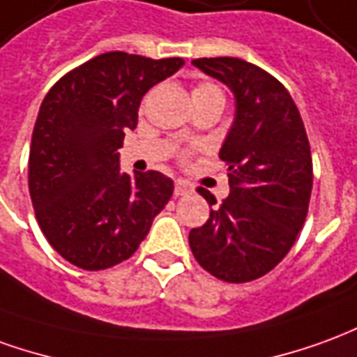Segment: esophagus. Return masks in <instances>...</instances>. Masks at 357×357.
Listing matches in <instances>:
<instances>
[{
    "label": "esophagus",
    "instance_id": "34e87169",
    "mask_svg": "<svg viewBox=\"0 0 357 357\" xmlns=\"http://www.w3.org/2000/svg\"><path fill=\"white\" fill-rule=\"evenodd\" d=\"M193 189L187 185L185 181H181V179H178L176 181V187H174V193H176V197H181V195H189Z\"/></svg>",
    "mask_w": 357,
    "mask_h": 357
}]
</instances>
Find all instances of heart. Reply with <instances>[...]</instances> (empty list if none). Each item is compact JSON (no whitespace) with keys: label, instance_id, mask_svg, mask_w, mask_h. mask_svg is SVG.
<instances>
[{"label":"heart","instance_id":"1","mask_svg":"<svg viewBox=\"0 0 357 357\" xmlns=\"http://www.w3.org/2000/svg\"><path fill=\"white\" fill-rule=\"evenodd\" d=\"M211 94H222V91L216 86V84L203 83V84H197L195 89H193V92H191L193 100H199V98H204V96H211Z\"/></svg>","mask_w":357,"mask_h":357}]
</instances>
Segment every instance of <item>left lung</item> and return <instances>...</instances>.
Returning a JSON list of instances; mask_svg holds the SVG:
<instances>
[{"label": "left lung", "mask_w": 357, "mask_h": 357, "mask_svg": "<svg viewBox=\"0 0 357 357\" xmlns=\"http://www.w3.org/2000/svg\"><path fill=\"white\" fill-rule=\"evenodd\" d=\"M193 66L224 83L236 118L220 149L230 195L189 231L197 263L224 282H249L273 271L305 222L313 162L298 106L278 79L239 57H201ZM199 193L216 204L206 189Z\"/></svg>", "instance_id": "obj_1"}]
</instances>
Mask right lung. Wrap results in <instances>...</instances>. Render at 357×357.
<instances>
[{
  "label": "right lung",
  "instance_id": "add662e5",
  "mask_svg": "<svg viewBox=\"0 0 357 357\" xmlns=\"http://www.w3.org/2000/svg\"><path fill=\"white\" fill-rule=\"evenodd\" d=\"M181 57L108 52L57 81L32 131L29 191L42 234L71 265L104 271L133 255L174 193L160 172H119L127 129L149 89Z\"/></svg>",
  "mask_w": 357,
  "mask_h": 357
}]
</instances>
